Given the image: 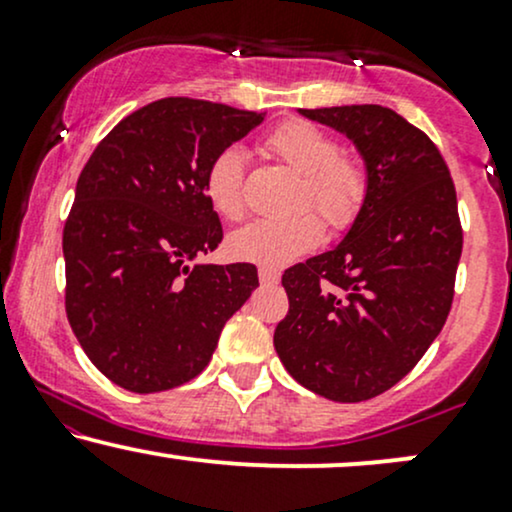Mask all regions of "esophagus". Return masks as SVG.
<instances>
[{"mask_svg":"<svg viewBox=\"0 0 512 512\" xmlns=\"http://www.w3.org/2000/svg\"><path fill=\"white\" fill-rule=\"evenodd\" d=\"M257 274H260V281H264V284H276L279 281V269L274 267H260Z\"/></svg>","mask_w":512,"mask_h":512,"instance_id":"1","label":"esophagus"}]
</instances>
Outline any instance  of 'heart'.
<instances>
[{
    "label": "heart",
    "mask_w": 512,
    "mask_h": 512,
    "mask_svg": "<svg viewBox=\"0 0 512 512\" xmlns=\"http://www.w3.org/2000/svg\"><path fill=\"white\" fill-rule=\"evenodd\" d=\"M262 149L301 175L298 209H315L332 228L356 221L366 204L370 175L361 156L346 154L337 137L310 120L281 122L269 129ZM204 195L211 209L226 221L245 214V161L238 146H226L209 161L204 173ZM322 240V221L301 214L289 221H252L228 240L233 257L262 267H284Z\"/></svg>",
    "instance_id": "obj_1"
}]
</instances>
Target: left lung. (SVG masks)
<instances>
[{
    "instance_id": "1",
    "label": "left lung",
    "mask_w": 512,
    "mask_h": 512,
    "mask_svg": "<svg viewBox=\"0 0 512 512\" xmlns=\"http://www.w3.org/2000/svg\"><path fill=\"white\" fill-rule=\"evenodd\" d=\"M301 113L354 139L370 187L349 236L281 276L289 313L274 346L315 395L363 402L397 385L448 320L462 255L455 182L433 139L395 110Z\"/></svg>"
}]
</instances>
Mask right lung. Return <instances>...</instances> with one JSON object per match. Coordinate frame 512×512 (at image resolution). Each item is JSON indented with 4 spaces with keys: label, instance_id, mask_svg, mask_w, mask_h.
Returning <instances> with one entry per match:
<instances>
[{
    "label": "right lung",
    "instance_id": "obj_1",
    "mask_svg": "<svg viewBox=\"0 0 512 512\" xmlns=\"http://www.w3.org/2000/svg\"><path fill=\"white\" fill-rule=\"evenodd\" d=\"M264 113L161 98L101 139L64 223V308L81 349L129 392L173 390L211 361L226 320L250 298V262L195 264L221 243L204 173Z\"/></svg>",
    "mask_w": 512,
    "mask_h": 512
}]
</instances>
